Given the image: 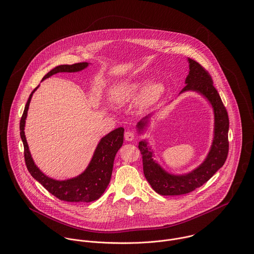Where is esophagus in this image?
<instances>
[{"label": "esophagus", "instance_id": "esophagus-1", "mask_svg": "<svg viewBox=\"0 0 254 254\" xmlns=\"http://www.w3.org/2000/svg\"><path fill=\"white\" fill-rule=\"evenodd\" d=\"M124 138H125V140H126V141H128V142H132V141H134V139L136 138V135H135V133H134V132H132V131L128 130V131H126V132H125V134H124Z\"/></svg>", "mask_w": 254, "mask_h": 254}]
</instances>
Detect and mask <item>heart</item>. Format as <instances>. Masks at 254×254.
Here are the masks:
<instances>
[{"instance_id": "b5f03b06", "label": "heart", "mask_w": 254, "mask_h": 254, "mask_svg": "<svg viewBox=\"0 0 254 254\" xmlns=\"http://www.w3.org/2000/svg\"><path fill=\"white\" fill-rule=\"evenodd\" d=\"M145 82V80L144 79H139L117 86L111 92V98L113 102L119 105H123L132 101L138 94V92L141 90ZM163 91L164 86L160 82L150 83L145 87L141 94L139 102L140 106L144 109L152 106L159 100V98L163 94Z\"/></svg>"}]
</instances>
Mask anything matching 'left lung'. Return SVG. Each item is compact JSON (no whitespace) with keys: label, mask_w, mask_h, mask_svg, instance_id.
Listing matches in <instances>:
<instances>
[{"label":"left lung","mask_w":254,"mask_h":254,"mask_svg":"<svg viewBox=\"0 0 254 254\" xmlns=\"http://www.w3.org/2000/svg\"><path fill=\"white\" fill-rule=\"evenodd\" d=\"M190 72L182 92L193 90L205 96L211 103L215 114V137L205 161L194 171L185 176H173L165 173L152 159V153L144 142L139 149L143 158L145 179L151 188L162 195H180L194 190L208 181L225 163L229 151V116L209 72L197 62L189 59ZM144 123H139L143 126Z\"/></svg>","instance_id":"obj_1"}]
</instances>
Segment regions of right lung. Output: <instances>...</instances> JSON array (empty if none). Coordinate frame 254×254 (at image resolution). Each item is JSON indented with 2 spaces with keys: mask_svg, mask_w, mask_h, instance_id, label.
Here are the masks:
<instances>
[{
  "mask_svg": "<svg viewBox=\"0 0 254 254\" xmlns=\"http://www.w3.org/2000/svg\"><path fill=\"white\" fill-rule=\"evenodd\" d=\"M87 63L59 65L52 69L50 72L47 73L43 77V80L56 73L80 71L87 67ZM36 89L37 87L29 96L19 123L20 137L24 147V160L29 173L49 192H51L53 195L61 200L69 202H91L97 200L101 197V195L104 193L109 186L115 154L123 144L124 129L121 127L117 128L101 140L100 144L97 146L90 165L88 166L86 171L80 176L66 181H57L51 179L44 175L34 164L24 135V126L27 116V110L32 95Z\"/></svg>",
  "mask_w": 254,
  "mask_h": 254,
  "instance_id": "add662e5",
  "label": "right lung"
}]
</instances>
